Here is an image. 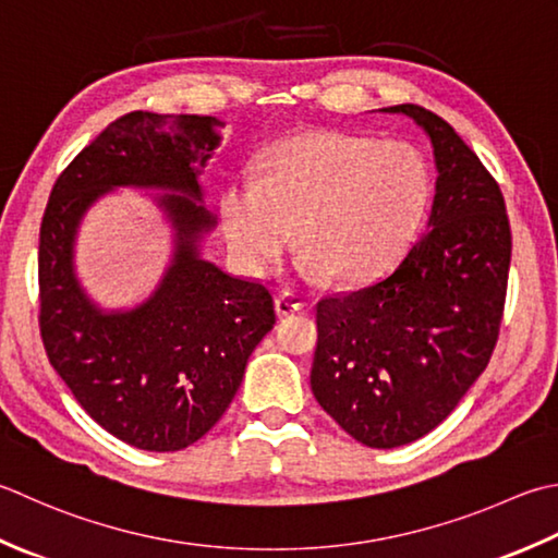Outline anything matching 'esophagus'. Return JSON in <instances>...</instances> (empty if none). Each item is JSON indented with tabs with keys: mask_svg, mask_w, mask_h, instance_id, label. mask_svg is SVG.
<instances>
[{
	"mask_svg": "<svg viewBox=\"0 0 558 558\" xmlns=\"http://www.w3.org/2000/svg\"><path fill=\"white\" fill-rule=\"evenodd\" d=\"M302 307H304V302L298 298V294L286 292V290L276 294V314L278 316L294 314V312H300Z\"/></svg>",
	"mask_w": 558,
	"mask_h": 558,
	"instance_id": "obj_1",
	"label": "esophagus"
}]
</instances>
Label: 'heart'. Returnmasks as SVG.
<instances>
[{
    "mask_svg": "<svg viewBox=\"0 0 558 558\" xmlns=\"http://www.w3.org/2000/svg\"><path fill=\"white\" fill-rule=\"evenodd\" d=\"M430 193V167L411 142L304 130L264 149L256 179L227 183L217 213L248 276H266L300 227L302 276L365 286L407 254Z\"/></svg>",
    "mask_w": 558,
    "mask_h": 558,
    "instance_id": "b5f03b06",
    "label": "heart"
}]
</instances>
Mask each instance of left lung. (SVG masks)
<instances>
[{
    "mask_svg": "<svg viewBox=\"0 0 558 558\" xmlns=\"http://www.w3.org/2000/svg\"><path fill=\"white\" fill-rule=\"evenodd\" d=\"M381 113L411 118L430 140L428 229L385 278L316 304L310 379L348 435L391 450L440 425L486 369L512 244L504 193L454 128L413 104Z\"/></svg>",
    "mask_w": 558,
    "mask_h": 558,
    "instance_id": "obj_1",
    "label": "left lung"
}]
</instances>
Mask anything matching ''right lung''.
I'll return each instance as SVG.
<instances>
[{"label":"right lung","mask_w":558,"mask_h":558,"mask_svg":"<svg viewBox=\"0 0 558 558\" xmlns=\"http://www.w3.org/2000/svg\"><path fill=\"white\" fill-rule=\"evenodd\" d=\"M215 116L135 111L108 125L54 183L40 225V336L54 373L118 440L177 452L232 403L272 324L270 292L203 256L217 217L201 177L222 142ZM150 195L172 229L160 282L133 308H104L75 276L83 217L116 190Z\"/></svg>","instance_id":"1"}]
</instances>
